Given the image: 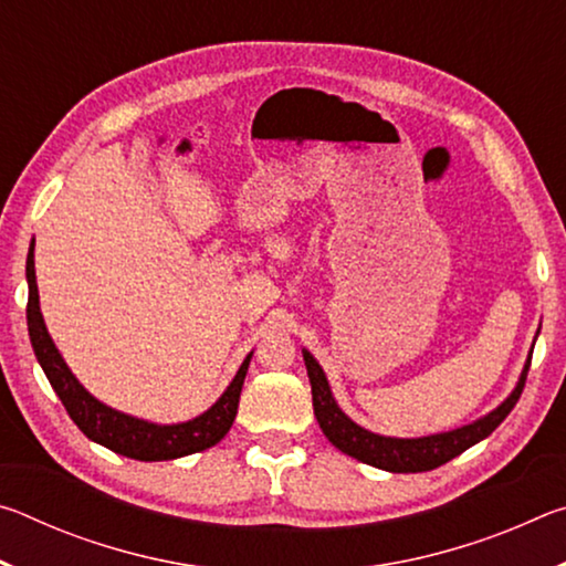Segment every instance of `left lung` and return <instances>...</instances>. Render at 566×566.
Here are the masks:
<instances>
[{
	"label": "left lung",
	"instance_id": "obj_1",
	"mask_svg": "<svg viewBox=\"0 0 566 566\" xmlns=\"http://www.w3.org/2000/svg\"><path fill=\"white\" fill-rule=\"evenodd\" d=\"M302 354L306 364V375H310V385H312L314 417H317L324 437H327L339 452L359 459L364 464H371L395 474L429 472V469L447 464L449 459L459 457L464 449L474 447L476 442H482V439L490 437L506 419V415L514 409L516 401H520L524 381H526V371H530V364H532V352H530V357H526V364L522 369V377L516 381L512 395L482 419L472 421V424L452 429V432L417 437V439H397V437H381V434L369 432V429L359 427L357 421H352L347 415H344L332 397L327 375L322 371L319 361L314 359L306 349H302Z\"/></svg>",
	"mask_w": 566,
	"mask_h": 566
}]
</instances>
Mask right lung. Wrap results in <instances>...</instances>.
<instances>
[{
    "instance_id": "1",
    "label": "right lung",
    "mask_w": 566,
    "mask_h": 566,
    "mask_svg": "<svg viewBox=\"0 0 566 566\" xmlns=\"http://www.w3.org/2000/svg\"><path fill=\"white\" fill-rule=\"evenodd\" d=\"M27 284H30L27 327H30V339L36 354V361L42 364L44 375L50 379L56 397L62 399L66 415H70L74 424L87 434V439L112 449V452H117L122 457L139 459V462H165V459L205 452V449L222 442L237 417L239 395H242V385L249 369V359H252V352L247 354V359L234 375L232 385L224 389V395L219 397L205 415L181 421V424H155V421L129 417L124 415V411L102 405L99 399H94L90 391L80 385V379L72 375V369L66 367L60 349L54 347L50 332H46V324L40 312V292H36L34 274V242L30 244V254H27Z\"/></svg>"
}]
</instances>
